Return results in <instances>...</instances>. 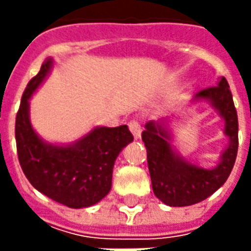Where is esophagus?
I'll return each mask as SVG.
<instances>
[{
    "label": "esophagus",
    "instance_id": "obj_1",
    "mask_svg": "<svg viewBox=\"0 0 251 251\" xmlns=\"http://www.w3.org/2000/svg\"><path fill=\"white\" fill-rule=\"evenodd\" d=\"M128 128L132 132V135H134V138L135 140H138L141 137V132H142V126H141V123L138 120H131L128 123Z\"/></svg>",
    "mask_w": 251,
    "mask_h": 251
}]
</instances>
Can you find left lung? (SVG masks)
Returning <instances> with one entry per match:
<instances>
[{
	"label": "left lung",
	"mask_w": 251,
	"mask_h": 251,
	"mask_svg": "<svg viewBox=\"0 0 251 251\" xmlns=\"http://www.w3.org/2000/svg\"><path fill=\"white\" fill-rule=\"evenodd\" d=\"M196 99L211 101L225 120V134L229 137V147L214 169L198 168L176 155L168 142V132L160 123L150 121L142 131L153 194L170 207L193 205L214 194L224 186L236 160L239 124L227 81L222 76L217 86L197 92Z\"/></svg>",
	"instance_id": "left-lung-1"
}]
</instances>
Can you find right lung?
<instances>
[{
    "label": "right lung",
    "instance_id": "1",
    "mask_svg": "<svg viewBox=\"0 0 251 251\" xmlns=\"http://www.w3.org/2000/svg\"><path fill=\"white\" fill-rule=\"evenodd\" d=\"M51 63V58L44 61L22 95L15 121L18 159L37 191L70 208L91 207L109 194L114 160L134 137L127 126H120L96 127L68 147L40 140L29 120V99L47 76Z\"/></svg>",
    "mask_w": 251,
    "mask_h": 251
}]
</instances>
